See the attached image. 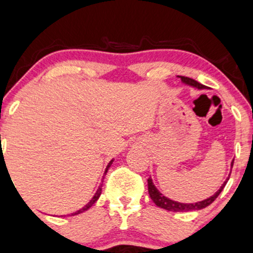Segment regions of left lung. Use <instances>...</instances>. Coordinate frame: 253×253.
I'll return each instance as SVG.
<instances>
[{"mask_svg": "<svg viewBox=\"0 0 253 253\" xmlns=\"http://www.w3.org/2000/svg\"><path fill=\"white\" fill-rule=\"evenodd\" d=\"M180 80H182L183 84H189V86H193L195 87V88H199V89H203L205 88L204 84H199L198 81H195V80L190 79V78H185V76H179ZM233 164L234 161L232 162V167H233ZM230 177V174H229ZM229 177L227 178V180H225L224 183L222 184V187L218 189V191H216V194L212 196H210L209 199H206V200H203V201H199V203H194V204H183V203H178V201H173L171 200V199L166 198V196L164 195V194H161L160 191L156 189V187L154 185L153 180H151V178H149L148 179V191H149V195H150L151 200L154 201V204L156 205L158 207H161V209L164 210H167V211H173V212H188V211H195V210H201V209H205V207H207L209 205H211L213 203L214 200L218 198V195L220 194V191L223 190V188L225 187V184H227L228 179H229Z\"/></svg>", "mask_w": 253, "mask_h": 253, "instance_id": "left-lung-1", "label": "left lung"}]
</instances>
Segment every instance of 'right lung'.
I'll return each instance as SVG.
<instances>
[{
	"instance_id": "add662e5",
	"label": "right lung",
	"mask_w": 253,
	"mask_h": 253,
	"mask_svg": "<svg viewBox=\"0 0 253 253\" xmlns=\"http://www.w3.org/2000/svg\"><path fill=\"white\" fill-rule=\"evenodd\" d=\"M113 161H114V160H111L110 162H109V165H108V166H106V169H105V173H106V172H108L109 167H110V166H111V164H113ZM100 194H102V185H99V188H98V190H97V191H95L94 196H93V198L91 199V201H89V203H88V204H87V205H86V206H84V207H82V209H81V210H79V211H76V212H75V213H73V214H71V216H75V214L82 213V212L87 211V210H88V209H89V207H92V205H93V204H94V203H95V201H97V200H98V199H99Z\"/></svg>"
}]
</instances>
